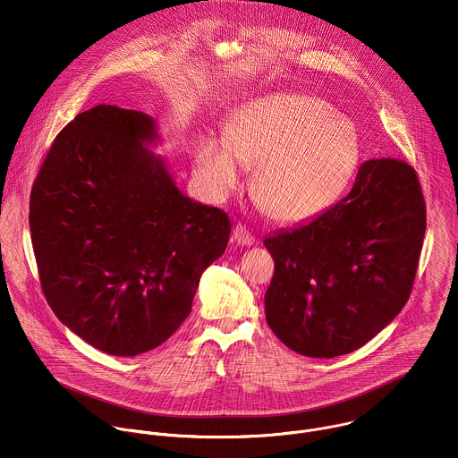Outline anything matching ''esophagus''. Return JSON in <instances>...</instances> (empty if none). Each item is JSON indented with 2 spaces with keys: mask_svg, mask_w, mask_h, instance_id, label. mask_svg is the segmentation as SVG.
Masks as SVG:
<instances>
[{
  "mask_svg": "<svg viewBox=\"0 0 458 458\" xmlns=\"http://www.w3.org/2000/svg\"><path fill=\"white\" fill-rule=\"evenodd\" d=\"M234 243L242 245V247H252L256 243V236L242 224H238L233 231V238H231Z\"/></svg>",
  "mask_w": 458,
  "mask_h": 458,
  "instance_id": "1",
  "label": "esophagus"
}]
</instances>
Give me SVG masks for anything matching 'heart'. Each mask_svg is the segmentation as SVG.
<instances>
[{
    "instance_id": "b5f03b06",
    "label": "heart",
    "mask_w": 458,
    "mask_h": 458,
    "mask_svg": "<svg viewBox=\"0 0 458 458\" xmlns=\"http://www.w3.org/2000/svg\"><path fill=\"white\" fill-rule=\"evenodd\" d=\"M361 160L356 127L327 102L303 93H267L234 109L225 137L197 144L208 187L224 196L240 183V162L255 165L254 196L276 222L298 224L331 208Z\"/></svg>"
}]
</instances>
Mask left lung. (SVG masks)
<instances>
[{"instance_id": "left-lung-1", "label": "left lung", "mask_w": 458, "mask_h": 458, "mask_svg": "<svg viewBox=\"0 0 458 458\" xmlns=\"http://www.w3.org/2000/svg\"><path fill=\"white\" fill-rule=\"evenodd\" d=\"M425 229L416 171L396 158L363 162L342 200L264 240L275 261L264 294L271 331L310 358L360 349L407 303Z\"/></svg>"}]
</instances>
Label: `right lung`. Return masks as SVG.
Instances as JSON below:
<instances>
[{
  "label": "right lung",
  "mask_w": 458,
  "mask_h": 458,
  "mask_svg": "<svg viewBox=\"0 0 458 458\" xmlns=\"http://www.w3.org/2000/svg\"><path fill=\"white\" fill-rule=\"evenodd\" d=\"M140 111L100 104L60 131L30 199L42 291L89 345L137 356L192 310L202 271L227 247L220 208L183 196Z\"/></svg>",
  "instance_id": "right-lung-1"
}]
</instances>
